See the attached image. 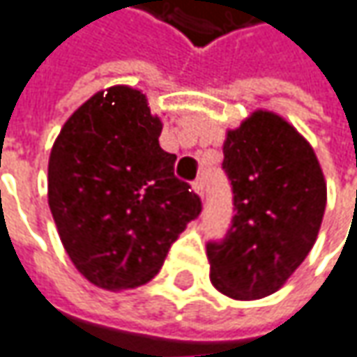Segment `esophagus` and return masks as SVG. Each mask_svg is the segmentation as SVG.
Returning <instances> with one entry per match:
<instances>
[{"mask_svg": "<svg viewBox=\"0 0 357 357\" xmlns=\"http://www.w3.org/2000/svg\"><path fill=\"white\" fill-rule=\"evenodd\" d=\"M192 190H195L199 197H203V195H205V178H203V176H197V178H195V183H192Z\"/></svg>", "mask_w": 357, "mask_h": 357, "instance_id": "1", "label": "esophagus"}]
</instances>
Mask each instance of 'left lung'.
<instances>
[{
    "label": "left lung",
    "mask_w": 357,
    "mask_h": 357,
    "mask_svg": "<svg viewBox=\"0 0 357 357\" xmlns=\"http://www.w3.org/2000/svg\"><path fill=\"white\" fill-rule=\"evenodd\" d=\"M223 154L235 217L223 243L206 245L211 283L231 299H263L312 251L326 213V176L312 144L271 110L227 130Z\"/></svg>",
    "instance_id": "obj_1"
}]
</instances>
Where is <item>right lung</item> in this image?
I'll use <instances>...</instances> for the list:
<instances>
[{
	"instance_id": "obj_1",
	"label": "right lung",
	"mask_w": 357,
	"mask_h": 357,
	"mask_svg": "<svg viewBox=\"0 0 357 357\" xmlns=\"http://www.w3.org/2000/svg\"><path fill=\"white\" fill-rule=\"evenodd\" d=\"M146 94L118 84L66 120L47 162V205L74 267L106 291L149 283L201 213L158 144Z\"/></svg>"
}]
</instances>
